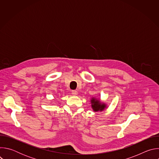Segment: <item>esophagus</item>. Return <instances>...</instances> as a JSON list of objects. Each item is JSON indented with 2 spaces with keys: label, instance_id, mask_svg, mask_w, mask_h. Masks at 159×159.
<instances>
[{
  "label": "esophagus",
  "instance_id": "1",
  "mask_svg": "<svg viewBox=\"0 0 159 159\" xmlns=\"http://www.w3.org/2000/svg\"><path fill=\"white\" fill-rule=\"evenodd\" d=\"M72 94H73L74 96H77L78 94V92L77 91V90H72Z\"/></svg>",
  "mask_w": 159,
  "mask_h": 159
}]
</instances>
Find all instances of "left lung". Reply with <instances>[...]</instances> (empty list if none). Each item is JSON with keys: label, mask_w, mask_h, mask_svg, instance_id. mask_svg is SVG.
<instances>
[{"label": "left lung", "mask_w": 159, "mask_h": 159, "mask_svg": "<svg viewBox=\"0 0 159 159\" xmlns=\"http://www.w3.org/2000/svg\"><path fill=\"white\" fill-rule=\"evenodd\" d=\"M90 103H91V107L93 111L95 112L102 111L107 107V105L104 102H101L100 99L96 98H92L90 99Z\"/></svg>", "instance_id": "8db88e82"}]
</instances>
